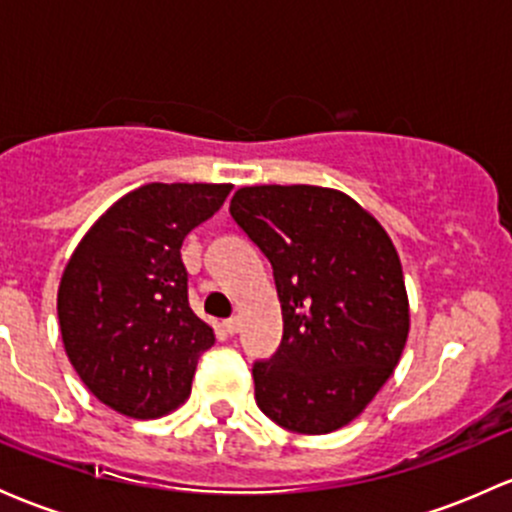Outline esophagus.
Wrapping results in <instances>:
<instances>
[{"label":"esophagus","instance_id":"esophagus-1","mask_svg":"<svg viewBox=\"0 0 512 512\" xmlns=\"http://www.w3.org/2000/svg\"><path fill=\"white\" fill-rule=\"evenodd\" d=\"M237 327H240V322H237V317H230V319H225V322H223V329H225L227 334H235Z\"/></svg>","mask_w":512,"mask_h":512}]
</instances>
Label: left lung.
Here are the masks:
<instances>
[{
	"label": "left lung",
	"mask_w": 512,
	"mask_h": 512,
	"mask_svg": "<svg viewBox=\"0 0 512 512\" xmlns=\"http://www.w3.org/2000/svg\"><path fill=\"white\" fill-rule=\"evenodd\" d=\"M237 227L270 260L282 342L255 361L262 414L294 433H329L366 409L399 364L409 299L384 227L349 195L252 185L230 200Z\"/></svg>",
	"instance_id": "left-lung-1"
}]
</instances>
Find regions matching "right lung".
<instances>
[{
	"label": "right lung",
	"mask_w": 512,
	"mask_h": 512,
	"mask_svg": "<svg viewBox=\"0 0 512 512\" xmlns=\"http://www.w3.org/2000/svg\"><path fill=\"white\" fill-rule=\"evenodd\" d=\"M232 185L148 183L113 203L79 242L59 285L64 349L86 389L131 418L185 401L215 334L188 302L185 235Z\"/></svg>",
	"instance_id": "1"
}]
</instances>
